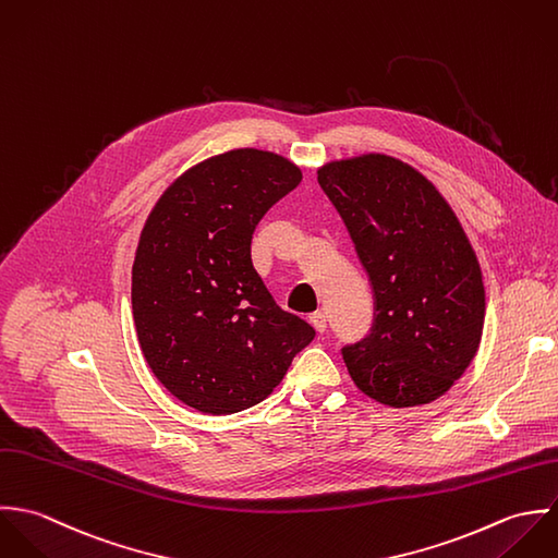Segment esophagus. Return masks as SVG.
Wrapping results in <instances>:
<instances>
[{"mask_svg":"<svg viewBox=\"0 0 558 558\" xmlns=\"http://www.w3.org/2000/svg\"><path fill=\"white\" fill-rule=\"evenodd\" d=\"M311 324H313V328L319 332V335H324L326 332V328H328V319H326V315L319 311V313H313L311 317Z\"/></svg>","mask_w":558,"mask_h":558,"instance_id":"obj_1","label":"esophagus"}]
</instances>
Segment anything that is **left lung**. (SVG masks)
<instances>
[{
	"instance_id": "8db88e82",
	"label": "left lung",
	"mask_w": 558,
	"mask_h": 558,
	"mask_svg": "<svg viewBox=\"0 0 558 558\" xmlns=\"http://www.w3.org/2000/svg\"><path fill=\"white\" fill-rule=\"evenodd\" d=\"M317 181L347 226L375 293V324L342 349L353 384L390 408L440 399L474 360L485 289L472 243L438 187L410 163L366 153Z\"/></svg>"
}]
</instances>
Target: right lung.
<instances>
[{
	"label": "right lung",
	"instance_id": "add662e5",
	"mask_svg": "<svg viewBox=\"0 0 558 558\" xmlns=\"http://www.w3.org/2000/svg\"><path fill=\"white\" fill-rule=\"evenodd\" d=\"M302 181L287 157L232 148L155 203L131 269L137 342L153 375L203 414L267 399L315 330L282 311L252 265V232Z\"/></svg>",
	"mask_w": 558,
	"mask_h": 558
}]
</instances>
